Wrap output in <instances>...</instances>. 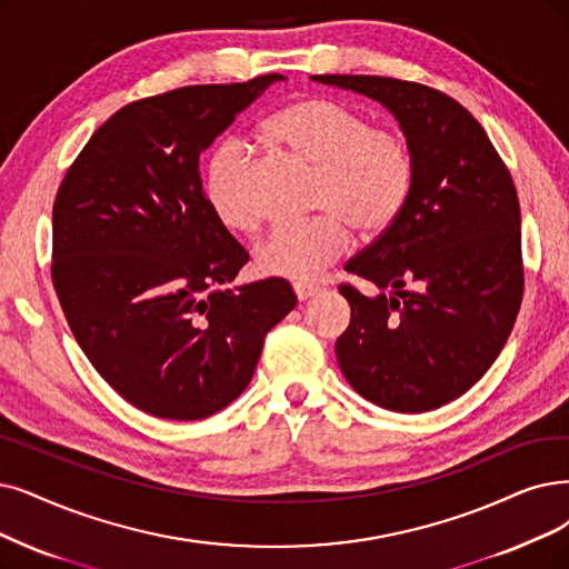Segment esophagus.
I'll list each match as a JSON object with an SVG mask.
<instances>
[{
    "instance_id": "34e87169",
    "label": "esophagus",
    "mask_w": 569,
    "mask_h": 569,
    "mask_svg": "<svg viewBox=\"0 0 569 569\" xmlns=\"http://www.w3.org/2000/svg\"><path fill=\"white\" fill-rule=\"evenodd\" d=\"M293 293H297L299 301H308V299L317 297V293H320V289L310 287V284H293Z\"/></svg>"
}]
</instances>
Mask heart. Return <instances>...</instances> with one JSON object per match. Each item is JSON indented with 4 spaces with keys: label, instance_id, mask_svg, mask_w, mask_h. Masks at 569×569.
Masks as SVG:
<instances>
[{
    "label": "heart",
    "instance_id": "1",
    "mask_svg": "<svg viewBox=\"0 0 569 569\" xmlns=\"http://www.w3.org/2000/svg\"><path fill=\"white\" fill-rule=\"evenodd\" d=\"M266 140L315 170V210L306 223L276 226L254 247L261 276L312 282L348 252L349 221L359 233H380L399 217L413 187V156L406 138L378 130L363 113L325 98L293 102L263 123ZM247 149L221 142L202 170V191L214 217L231 231H252Z\"/></svg>",
    "mask_w": 569,
    "mask_h": 569
}]
</instances>
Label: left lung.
I'll use <instances>...</instances> for the list:
<instances>
[{
    "mask_svg": "<svg viewBox=\"0 0 569 569\" xmlns=\"http://www.w3.org/2000/svg\"><path fill=\"white\" fill-rule=\"evenodd\" d=\"M317 83L380 102L413 156L399 217L346 263L350 327L336 359L352 390L397 413L458 399L502 352L522 299L516 187L486 130L452 98L413 81L317 74Z\"/></svg>",
    "mask_w": 569,
    "mask_h": 569,
    "instance_id": "8db88e82",
    "label": "left lung"
}]
</instances>
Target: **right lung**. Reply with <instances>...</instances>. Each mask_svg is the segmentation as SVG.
<instances>
[{
    "mask_svg": "<svg viewBox=\"0 0 569 569\" xmlns=\"http://www.w3.org/2000/svg\"><path fill=\"white\" fill-rule=\"evenodd\" d=\"M187 86L130 102L64 174L53 206V287L96 371L166 420L236 401L263 338L297 306L282 278L231 287L249 254L208 206L200 156L266 90Z\"/></svg>",
    "mask_w": 569,
    "mask_h": 569,
    "instance_id": "obj_1",
    "label": "right lung"
}]
</instances>
